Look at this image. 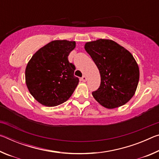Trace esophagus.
I'll use <instances>...</instances> for the list:
<instances>
[{"mask_svg": "<svg viewBox=\"0 0 159 159\" xmlns=\"http://www.w3.org/2000/svg\"><path fill=\"white\" fill-rule=\"evenodd\" d=\"M81 80L83 82H85L86 80H87V77L85 76H83V77L81 78Z\"/></svg>", "mask_w": 159, "mask_h": 159, "instance_id": "esophagus-1", "label": "esophagus"}]
</instances>
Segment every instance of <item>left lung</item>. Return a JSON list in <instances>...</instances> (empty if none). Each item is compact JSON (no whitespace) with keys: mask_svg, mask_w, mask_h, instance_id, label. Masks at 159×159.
Listing matches in <instances>:
<instances>
[{"mask_svg":"<svg viewBox=\"0 0 159 159\" xmlns=\"http://www.w3.org/2000/svg\"><path fill=\"white\" fill-rule=\"evenodd\" d=\"M84 48L99 71L100 86L92 95L107 109L124 105L134 96L139 79L138 64L124 47L110 39L85 43Z\"/></svg>","mask_w":159,"mask_h":159,"instance_id":"left-lung-1","label":"left lung"}]
</instances>
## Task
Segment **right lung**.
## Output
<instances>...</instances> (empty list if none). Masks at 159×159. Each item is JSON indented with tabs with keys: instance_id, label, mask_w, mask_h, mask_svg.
<instances>
[{
	"instance_id": "right-lung-1",
	"label": "right lung",
	"mask_w": 159,
	"mask_h": 159,
	"mask_svg": "<svg viewBox=\"0 0 159 159\" xmlns=\"http://www.w3.org/2000/svg\"><path fill=\"white\" fill-rule=\"evenodd\" d=\"M76 42L55 40L40 48L29 61L25 82L36 100L45 107H55L68 100L79 84L75 66L68 56Z\"/></svg>"
}]
</instances>
